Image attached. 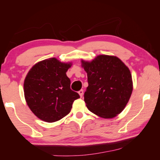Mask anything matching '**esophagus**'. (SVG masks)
I'll return each mask as SVG.
<instances>
[{"label":"esophagus","mask_w":160,"mask_h":160,"mask_svg":"<svg viewBox=\"0 0 160 160\" xmlns=\"http://www.w3.org/2000/svg\"><path fill=\"white\" fill-rule=\"evenodd\" d=\"M78 94H80V97H82V96H83V90H80L79 92H78Z\"/></svg>","instance_id":"obj_1"}]
</instances>
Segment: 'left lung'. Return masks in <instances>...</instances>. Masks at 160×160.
<instances>
[{"label": "left lung", "mask_w": 160, "mask_h": 160, "mask_svg": "<svg viewBox=\"0 0 160 160\" xmlns=\"http://www.w3.org/2000/svg\"><path fill=\"white\" fill-rule=\"evenodd\" d=\"M81 63L88 74V87L84 94L88 109L99 117H116L126 107L132 92L129 68L114 56L99 55Z\"/></svg>", "instance_id": "left-lung-1"}]
</instances>
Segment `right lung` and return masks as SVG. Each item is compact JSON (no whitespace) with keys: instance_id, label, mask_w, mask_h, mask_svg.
Instances as JSON below:
<instances>
[{"instance_id":"1","label":"right lung","mask_w":160,"mask_h":160,"mask_svg":"<svg viewBox=\"0 0 160 160\" xmlns=\"http://www.w3.org/2000/svg\"><path fill=\"white\" fill-rule=\"evenodd\" d=\"M71 62L63 63L56 58L37 63L29 70L24 81L27 104L41 120L53 123L63 118L71 110L80 95L70 89L66 72Z\"/></svg>"}]
</instances>
